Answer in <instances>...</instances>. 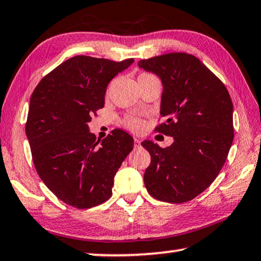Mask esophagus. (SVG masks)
I'll return each mask as SVG.
<instances>
[{
    "instance_id": "1",
    "label": "esophagus",
    "mask_w": 261,
    "mask_h": 261,
    "mask_svg": "<svg viewBox=\"0 0 261 261\" xmlns=\"http://www.w3.org/2000/svg\"><path fill=\"white\" fill-rule=\"evenodd\" d=\"M139 146H141V139L135 138V147H136V149H138Z\"/></svg>"
}]
</instances>
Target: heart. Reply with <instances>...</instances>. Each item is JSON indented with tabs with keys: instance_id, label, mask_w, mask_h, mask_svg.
<instances>
[{
	"instance_id": "heart-1",
	"label": "heart",
	"mask_w": 261,
	"mask_h": 261,
	"mask_svg": "<svg viewBox=\"0 0 261 261\" xmlns=\"http://www.w3.org/2000/svg\"><path fill=\"white\" fill-rule=\"evenodd\" d=\"M144 75H150V73H142L141 76H144ZM124 123H125V125L131 130H139L142 129L143 126L142 120L137 117H127L125 118V120H124Z\"/></svg>"
}]
</instances>
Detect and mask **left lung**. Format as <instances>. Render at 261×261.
<instances>
[{"instance_id": "obj_1", "label": "left lung", "mask_w": 261, "mask_h": 261, "mask_svg": "<svg viewBox=\"0 0 261 261\" xmlns=\"http://www.w3.org/2000/svg\"><path fill=\"white\" fill-rule=\"evenodd\" d=\"M162 81L155 131L173 137L163 149L144 141L151 163L144 173L155 199L179 204L196 198L216 179L233 142V104L227 89L196 56L171 53L138 62Z\"/></svg>"}]
</instances>
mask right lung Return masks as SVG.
Listing matches in <instances>:
<instances>
[{
    "label": "right lung",
    "mask_w": 261,
    "mask_h": 261,
    "mask_svg": "<svg viewBox=\"0 0 261 261\" xmlns=\"http://www.w3.org/2000/svg\"><path fill=\"white\" fill-rule=\"evenodd\" d=\"M134 62L71 57L44 76L31 95L25 134L35 168L65 204L90 208L111 197L115 174L134 149V138L116 129L98 144L88 123L104 107L110 81Z\"/></svg>",
    "instance_id": "right-lung-1"
}]
</instances>
